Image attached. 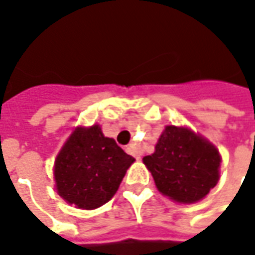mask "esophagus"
Returning a JSON list of instances; mask_svg holds the SVG:
<instances>
[{"mask_svg": "<svg viewBox=\"0 0 255 255\" xmlns=\"http://www.w3.org/2000/svg\"><path fill=\"white\" fill-rule=\"evenodd\" d=\"M127 152H128V154H131V155L135 156V158H136V159H140V156L136 155V154H135V148H133L132 144H129V146L127 147Z\"/></svg>", "mask_w": 255, "mask_h": 255, "instance_id": "esophagus-1", "label": "esophagus"}]
</instances>
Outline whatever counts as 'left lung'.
I'll return each mask as SVG.
<instances>
[{"instance_id": "8db88e82", "label": "left lung", "mask_w": 255, "mask_h": 255, "mask_svg": "<svg viewBox=\"0 0 255 255\" xmlns=\"http://www.w3.org/2000/svg\"><path fill=\"white\" fill-rule=\"evenodd\" d=\"M143 162L158 190L178 203L199 201L219 180V151L186 128L167 126L155 152L144 156Z\"/></svg>"}]
</instances>
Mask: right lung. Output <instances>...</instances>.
Instances as JSON below:
<instances>
[{
  "mask_svg": "<svg viewBox=\"0 0 255 255\" xmlns=\"http://www.w3.org/2000/svg\"><path fill=\"white\" fill-rule=\"evenodd\" d=\"M133 161L99 126L78 128L56 158V190L78 208H99L112 199Z\"/></svg>",
  "mask_w": 255,
  "mask_h": 255,
  "instance_id": "right-lung-1",
  "label": "right lung"
}]
</instances>
